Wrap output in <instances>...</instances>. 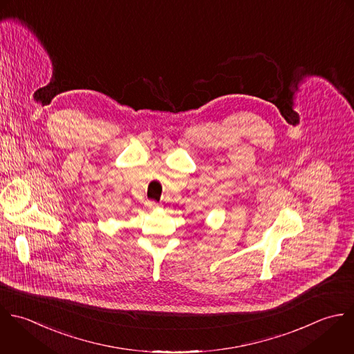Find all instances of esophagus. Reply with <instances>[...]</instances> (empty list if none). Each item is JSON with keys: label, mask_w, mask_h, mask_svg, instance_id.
<instances>
[{"label": "esophagus", "mask_w": 354, "mask_h": 354, "mask_svg": "<svg viewBox=\"0 0 354 354\" xmlns=\"http://www.w3.org/2000/svg\"><path fill=\"white\" fill-rule=\"evenodd\" d=\"M146 207L153 211V209H157L160 205H158L157 203H154V201H147V203H146Z\"/></svg>", "instance_id": "1"}]
</instances>
